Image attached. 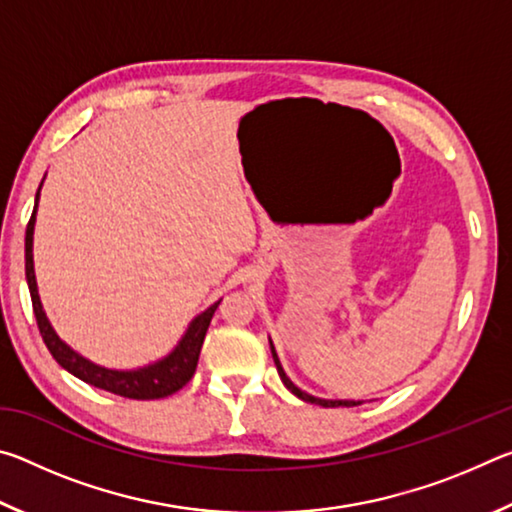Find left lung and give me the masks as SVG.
I'll return each mask as SVG.
<instances>
[{"mask_svg":"<svg viewBox=\"0 0 512 512\" xmlns=\"http://www.w3.org/2000/svg\"><path fill=\"white\" fill-rule=\"evenodd\" d=\"M271 352H273V361H275V366H277V372H280V379L284 381V386H287L293 395H298L300 400L311 402V404H320V406H359V404H361V402H350V400H318V397H311V395H307V393H302L300 388H298L296 384H293V381H291L287 375H284V370H282V366H280V359H277V354H275L273 343H271Z\"/></svg>","mask_w":512,"mask_h":512,"instance_id":"1","label":"left lung"}]
</instances>
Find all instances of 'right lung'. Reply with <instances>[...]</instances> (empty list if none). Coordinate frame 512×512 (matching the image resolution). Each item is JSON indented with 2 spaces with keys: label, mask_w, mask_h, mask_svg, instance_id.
Returning a JSON list of instances; mask_svg holds the SVG:
<instances>
[{
  "label": "right lung",
  "mask_w": 512,
  "mask_h": 512,
  "mask_svg": "<svg viewBox=\"0 0 512 512\" xmlns=\"http://www.w3.org/2000/svg\"><path fill=\"white\" fill-rule=\"evenodd\" d=\"M38 194H36V207H38ZM36 207H33V214L27 223V237H24V268H27L33 314H36L40 336L42 341H45L47 350L51 352V357H54L65 370L72 372L74 377L83 379L85 384H92L97 388H103V391L108 393L128 397V400H160V397H167L180 391V388L194 377L196 366H198V354H201L207 327H210V320L221 300L214 302V305L207 307L201 316L194 318V323L189 325L183 341L178 343V348L173 350L167 359L153 363V366H146L140 370H128V372L94 366V363L79 357V354H76L72 348H67V345L58 339L56 332L49 325L45 311H42L38 287H36V273H33V253H31Z\"/></svg>",
  "instance_id": "right-lung-1"
}]
</instances>
